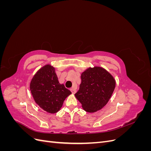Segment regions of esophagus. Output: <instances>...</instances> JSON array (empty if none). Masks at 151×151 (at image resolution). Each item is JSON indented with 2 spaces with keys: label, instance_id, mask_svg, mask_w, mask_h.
Wrapping results in <instances>:
<instances>
[{
  "label": "esophagus",
  "instance_id": "1",
  "mask_svg": "<svg viewBox=\"0 0 151 151\" xmlns=\"http://www.w3.org/2000/svg\"><path fill=\"white\" fill-rule=\"evenodd\" d=\"M70 91H71V92H72V94H75L76 92V90L74 88H71Z\"/></svg>",
  "mask_w": 151,
  "mask_h": 151
}]
</instances>
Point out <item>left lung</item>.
<instances>
[{"instance_id": "left-lung-1", "label": "left lung", "mask_w": 151, "mask_h": 151, "mask_svg": "<svg viewBox=\"0 0 151 151\" xmlns=\"http://www.w3.org/2000/svg\"><path fill=\"white\" fill-rule=\"evenodd\" d=\"M81 78L76 98L86 111L100 110L108 103L115 90V79L105 68L99 66L88 68L82 73Z\"/></svg>"}]
</instances>
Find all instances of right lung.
I'll use <instances>...</instances> for the list:
<instances>
[{"label": "right lung", "instance_id": "1", "mask_svg": "<svg viewBox=\"0 0 151 151\" xmlns=\"http://www.w3.org/2000/svg\"><path fill=\"white\" fill-rule=\"evenodd\" d=\"M29 89L35 103L49 113L60 110L65 98L72 93L60 84L55 68L47 64L35 73L31 79Z\"/></svg>", "mask_w": 151, "mask_h": 151}]
</instances>
